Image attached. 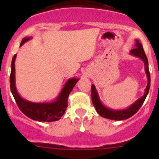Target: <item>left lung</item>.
<instances>
[{
  "label": "left lung",
  "mask_w": 159,
  "mask_h": 159,
  "mask_svg": "<svg viewBox=\"0 0 159 159\" xmlns=\"http://www.w3.org/2000/svg\"><path fill=\"white\" fill-rule=\"evenodd\" d=\"M130 54L134 55L135 57H140L143 60L144 64H145V70L146 73H147V79H148V83H147V86L146 88L144 95L142 98H140L139 99H138L134 104H132L131 106L129 107L127 109L121 111H114L111 110V109H108V108L105 107L101 103L99 99V97H98V95H97V92L95 88V86L92 84V94H91L92 103H93L94 107H95V110L99 114V116H102V117L107 118V119H113V120H123V119H129L130 117L134 116V114L139 110L143 103L145 101L146 97H147V94H148L150 87H151V75H150V71H149L148 60H147V56H146L145 52L143 50V45L139 42V40H136V48L132 49L131 51H130Z\"/></svg>",
  "instance_id": "1"
}]
</instances>
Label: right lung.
Returning <instances> with one entry per match:
<instances>
[{
	"instance_id": "1",
	"label": "right lung",
	"mask_w": 159,
	"mask_h": 159,
	"mask_svg": "<svg viewBox=\"0 0 159 159\" xmlns=\"http://www.w3.org/2000/svg\"><path fill=\"white\" fill-rule=\"evenodd\" d=\"M29 38H24L20 45L25 42L28 41ZM15 59L16 55H14L12 60L10 73V89L13 95L18 107L25 116L33 120L39 122H52L57 121L60 119L65 112L67 107V98L70 92L72 91L78 79H70L66 83L56 101L51 103H35L27 100H25L17 93L15 86Z\"/></svg>"
}]
</instances>
